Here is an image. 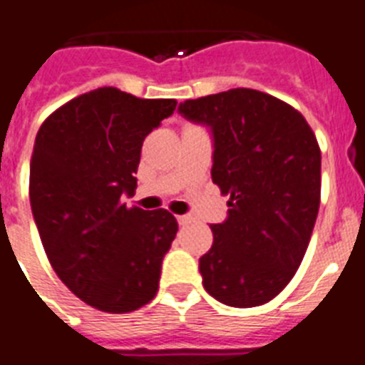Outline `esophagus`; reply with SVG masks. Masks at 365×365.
Returning <instances> with one entry per match:
<instances>
[{
	"mask_svg": "<svg viewBox=\"0 0 365 365\" xmlns=\"http://www.w3.org/2000/svg\"><path fill=\"white\" fill-rule=\"evenodd\" d=\"M176 219H178V225H180V226H185V225H189V222H191V217H189V215H178Z\"/></svg>",
	"mask_w": 365,
	"mask_h": 365,
	"instance_id": "1",
	"label": "esophagus"
}]
</instances>
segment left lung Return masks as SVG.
Here are the masks:
<instances>
[{
    "label": "left lung",
    "instance_id": "8db88e82",
    "mask_svg": "<svg viewBox=\"0 0 365 365\" xmlns=\"http://www.w3.org/2000/svg\"><path fill=\"white\" fill-rule=\"evenodd\" d=\"M178 111L213 133L211 178L230 195L211 226L202 284L234 308L269 302L295 277L321 200V150L304 116L254 88L185 100Z\"/></svg>",
    "mask_w": 365,
    "mask_h": 365
}]
</instances>
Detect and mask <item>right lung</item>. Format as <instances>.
<instances>
[{
	"label": "right lung",
	"mask_w": 365,
	"mask_h": 365,
	"mask_svg": "<svg viewBox=\"0 0 365 365\" xmlns=\"http://www.w3.org/2000/svg\"><path fill=\"white\" fill-rule=\"evenodd\" d=\"M176 100L102 87L64 103L41 125L29 198L46 256L70 292L96 310L128 314L158 293L178 222L167 210L125 207L143 140Z\"/></svg>",
	"instance_id": "right-lung-1"
}]
</instances>
